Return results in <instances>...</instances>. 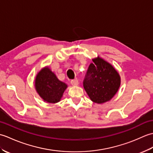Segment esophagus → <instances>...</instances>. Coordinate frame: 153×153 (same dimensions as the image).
I'll list each match as a JSON object with an SVG mask.
<instances>
[{"label": "esophagus", "instance_id": "1", "mask_svg": "<svg viewBox=\"0 0 153 153\" xmlns=\"http://www.w3.org/2000/svg\"><path fill=\"white\" fill-rule=\"evenodd\" d=\"M71 85H72L76 86L79 84L78 80H77V79H71Z\"/></svg>", "mask_w": 153, "mask_h": 153}]
</instances>
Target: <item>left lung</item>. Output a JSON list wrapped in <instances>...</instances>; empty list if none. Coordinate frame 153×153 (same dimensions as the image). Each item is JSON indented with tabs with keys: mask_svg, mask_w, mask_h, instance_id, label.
Returning a JSON list of instances; mask_svg holds the SVG:
<instances>
[{
	"mask_svg": "<svg viewBox=\"0 0 153 153\" xmlns=\"http://www.w3.org/2000/svg\"><path fill=\"white\" fill-rule=\"evenodd\" d=\"M83 80V87L95 103L108 101L114 96L120 85V77L112 65L100 58L93 60Z\"/></svg>",
	"mask_w": 153,
	"mask_h": 153,
	"instance_id": "8db88e82",
	"label": "left lung"
}]
</instances>
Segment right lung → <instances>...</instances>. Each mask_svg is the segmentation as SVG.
I'll use <instances>...</instances> for the list:
<instances>
[{
    "mask_svg": "<svg viewBox=\"0 0 153 153\" xmlns=\"http://www.w3.org/2000/svg\"><path fill=\"white\" fill-rule=\"evenodd\" d=\"M67 85L58 79L48 68L41 70L35 79V89L45 101L56 103L60 101Z\"/></svg>",
    "mask_w": 153,
    "mask_h": 153,
    "instance_id": "right-lung-1",
    "label": "right lung"
}]
</instances>
